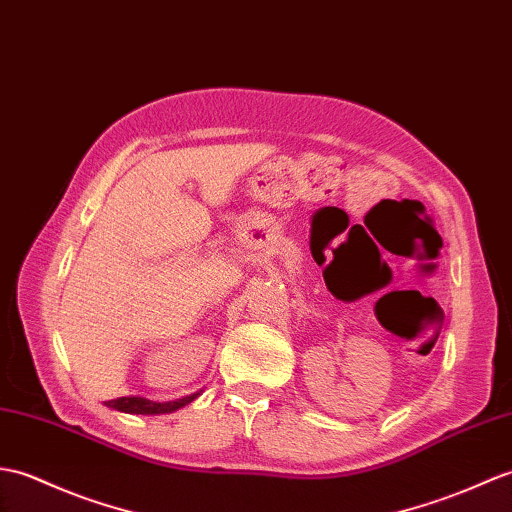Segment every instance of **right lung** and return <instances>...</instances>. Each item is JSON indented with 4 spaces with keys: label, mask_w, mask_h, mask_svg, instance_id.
I'll return each instance as SVG.
<instances>
[{
    "label": "right lung",
    "mask_w": 512,
    "mask_h": 512,
    "mask_svg": "<svg viewBox=\"0 0 512 512\" xmlns=\"http://www.w3.org/2000/svg\"><path fill=\"white\" fill-rule=\"evenodd\" d=\"M200 392H194V395L183 397V399H176V401H150L144 397H120V399H111V401H104L106 408H113V410H120L126 414H170L178 408L187 406V403H192Z\"/></svg>",
    "instance_id": "1"
}]
</instances>
